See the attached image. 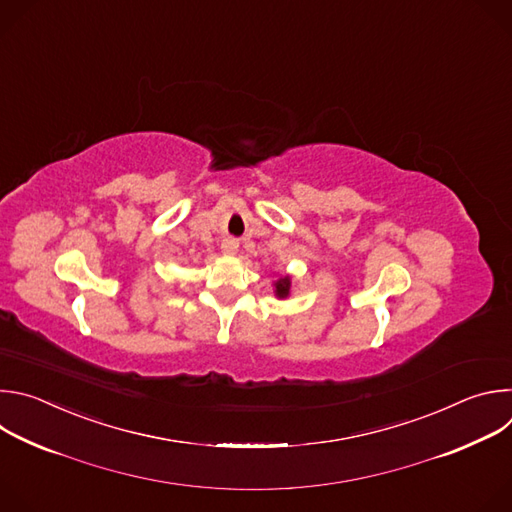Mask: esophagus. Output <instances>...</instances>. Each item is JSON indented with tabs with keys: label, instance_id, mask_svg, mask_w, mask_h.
I'll return each mask as SVG.
<instances>
[{
	"label": "esophagus",
	"instance_id": "1",
	"mask_svg": "<svg viewBox=\"0 0 512 512\" xmlns=\"http://www.w3.org/2000/svg\"><path fill=\"white\" fill-rule=\"evenodd\" d=\"M221 249H223V253H225V255H235V253L239 251V241H237V239H233V237H229V239H225V241H223Z\"/></svg>",
	"mask_w": 512,
	"mask_h": 512
}]
</instances>
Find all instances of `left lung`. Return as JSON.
<instances>
[{
  "label": "left lung",
  "instance_id": "1",
  "mask_svg": "<svg viewBox=\"0 0 512 512\" xmlns=\"http://www.w3.org/2000/svg\"><path fill=\"white\" fill-rule=\"evenodd\" d=\"M275 294H277L279 298H287V294H289V279H287V277H283V279H279V281L275 283Z\"/></svg>",
  "mask_w": 512,
  "mask_h": 512
}]
</instances>
